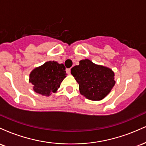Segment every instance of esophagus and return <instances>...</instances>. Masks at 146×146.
Wrapping results in <instances>:
<instances>
[{
    "label": "esophagus",
    "instance_id": "34e87169",
    "mask_svg": "<svg viewBox=\"0 0 146 146\" xmlns=\"http://www.w3.org/2000/svg\"><path fill=\"white\" fill-rule=\"evenodd\" d=\"M66 71L68 74H70V73H71V68H66Z\"/></svg>",
    "mask_w": 146,
    "mask_h": 146
}]
</instances>
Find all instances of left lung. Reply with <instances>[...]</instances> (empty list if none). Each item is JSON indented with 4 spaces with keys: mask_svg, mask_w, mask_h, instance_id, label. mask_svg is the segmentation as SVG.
I'll return each instance as SVG.
<instances>
[{
    "mask_svg": "<svg viewBox=\"0 0 146 146\" xmlns=\"http://www.w3.org/2000/svg\"><path fill=\"white\" fill-rule=\"evenodd\" d=\"M71 73L79 84L80 93L93 101L104 98L115 84V73L110 68L88 59L80 60V64L71 68Z\"/></svg>",
    "mask_w": 146,
    "mask_h": 146,
    "instance_id": "left-lung-1",
    "label": "left lung"
}]
</instances>
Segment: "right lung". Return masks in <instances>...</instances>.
Returning a JSON list of instances; mask_svg holds the SVG:
<instances>
[{
	"instance_id": "add662e5",
	"label": "right lung",
	"mask_w": 146,
	"mask_h": 146,
	"mask_svg": "<svg viewBox=\"0 0 146 146\" xmlns=\"http://www.w3.org/2000/svg\"><path fill=\"white\" fill-rule=\"evenodd\" d=\"M66 75L63 64L48 61L31 72L29 82L33 85V90L36 93L49 96L51 93H56L60 88Z\"/></svg>"
}]
</instances>
